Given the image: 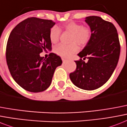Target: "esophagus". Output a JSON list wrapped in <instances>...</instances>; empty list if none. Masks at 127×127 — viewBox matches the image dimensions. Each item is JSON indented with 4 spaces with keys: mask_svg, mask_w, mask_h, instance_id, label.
<instances>
[{
    "mask_svg": "<svg viewBox=\"0 0 127 127\" xmlns=\"http://www.w3.org/2000/svg\"><path fill=\"white\" fill-rule=\"evenodd\" d=\"M62 60H63V64H66L67 62H68V61L64 59H62Z\"/></svg>",
    "mask_w": 127,
    "mask_h": 127,
    "instance_id": "1",
    "label": "esophagus"
}]
</instances>
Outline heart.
<instances>
[{"label": "heart", "mask_w": 127, "mask_h": 127, "mask_svg": "<svg viewBox=\"0 0 127 127\" xmlns=\"http://www.w3.org/2000/svg\"><path fill=\"white\" fill-rule=\"evenodd\" d=\"M63 29L72 34L70 45L60 44L55 47V53L64 58H69L78 51V46L87 45L91 38V30L87 27L82 26L79 23L70 21L63 25ZM61 35V30L59 27L54 26L49 31V40L51 43L56 44L59 42Z\"/></svg>", "instance_id": "b5f03b06"}]
</instances>
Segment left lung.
I'll return each instance as SVG.
<instances>
[{
  "label": "left lung",
  "instance_id": "8db88e82",
  "mask_svg": "<svg viewBox=\"0 0 127 127\" xmlns=\"http://www.w3.org/2000/svg\"><path fill=\"white\" fill-rule=\"evenodd\" d=\"M85 21L91 30V38L78 56L87 58L88 62L76 61V70L70 74V78L76 87L91 91L110 79L119 61L120 44L113 23L98 16H89Z\"/></svg>",
  "mask_w": 127,
  "mask_h": 127
}]
</instances>
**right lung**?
<instances>
[{
	"label": "right lung",
	"mask_w": 127,
	"mask_h": 127,
	"mask_svg": "<svg viewBox=\"0 0 127 127\" xmlns=\"http://www.w3.org/2000/svg\"><path fill=\"white\" fill-rule=\"evenodd\" d=\"M55 24L51 20L29 17L17 25L11 32L6 45L8 69L16 83L32 93L49 87L61 57L51 53L48 58L40 57L44 50L51 49L49 31Z\"/></svg>",
	"instance_id": "1"
}]
</instances>
